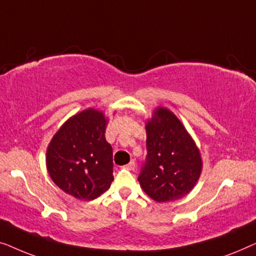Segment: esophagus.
Returning a JSON list of instances; mask_svg holds the SVG:
<instances>
[{
  "label": "esophagus",
  "instance_id": "esophagus-1",
  "mask_svg": "<svg viewBox=\"0 0 256 256\" xmlns=\"http://www.w3.org/2000/svg\"><path fill=\"white\" fill-rule=\"evenodd\" d=\"M124 168V169H127V170H134L135 169V162H134V160H130V162H129L128 164H126Z\"/></svg>",
  "mask_w": 256,
  "mask_h": 256
}]
</instances>
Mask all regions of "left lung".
Masks as SVG:
<instances>
[{"mask_svg": "<svg viewBox=\"0 0 256 256\" xmlns=\"http://www.w3.org/2000/svg\"><path fill=\"white\" fill-rule=\"evenodd\" d=\"M146 129V156L140 185L156 202L183 198L202 172V157L194 140L166 108H157Z\"/></svg>", "mask_w": 256, "mask_h": 256, "instance_id": "8db88e82", "label": "left lung"}]
</instances>
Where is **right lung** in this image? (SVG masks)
Returning a JSON list of instances; mask_svg holds the SVG:
<instances>
[{
    "label": "right lung",
    "instance_id": "right-lung-1",
    "mask_svg": "<svg viewBox=\"0 0 256 256\" xmlns=\"http://www.w3.org/2000/svg\"><path fill=\"white\" fill-rule=\"evenodd\" d=\"M107 120L86 110L62 126L48 148L46 166L59 188L76 199L93 200L107 191L113 176V149L106 141Z\"/></svg>",
    "mask_w": 256,
    "mask_h": 256
}]
</instances>
